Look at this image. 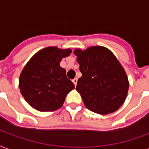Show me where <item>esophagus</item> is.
I'll return each instance as SVG.
<instances>
[{"label": "esophagus", "instance_id": "obj_1", "mask_svg": "<svg viewBox=\"0 0 149 149\" xmlns=\"http://www.w3.org/2000/svg\"><path fill=\"white\" fill-rule=\"evenodd\" d=\"M72 82H73V84H75V86L77 85V78H74L73 80H72Z\"/></svg>", "mask_w": 149, "mask_h": 149}]
</instances>
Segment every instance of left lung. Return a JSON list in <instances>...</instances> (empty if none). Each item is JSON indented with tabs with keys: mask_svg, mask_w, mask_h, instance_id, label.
<instances>
[{
	"mask_svg": "<svg viewBox=\"0 0 149 149\" xmlns=\"http://www.w3.org/2000/svg\"><path fill=\"white\" fill-rule=\"evenodd\" d=\"M82 77L77 91L87 108L100 114L116 111L127 95L129 81L125 70L111 51L92 47L82 51L76 49Z\"/></svg>",
	"mask_w": 149,
	"mask_h": 149,
	"instance_id": "left-lung-1",
	"label": "left lung"
}]
</instances>
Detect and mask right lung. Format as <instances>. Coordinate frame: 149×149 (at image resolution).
Instances as JSON below:
<instances>
[{
  "instance_id": "obj_1",
  "label": "right lung",
  "mask_w": 149,
  "mask_h": 149,
  "mask_svg": "<svg viewBox=\"0 0 149 149\" xmlns=\"http://www.w3.org/2000/svg\"><path fill=\"white\" fill-rule=\"evenodd\" d=\"M72 50L47 47L33 56L19 77V89L25 100L40 111H54L63 105L74 84L60 66L61 59Z\"/></svg>"
}]
</instances>
